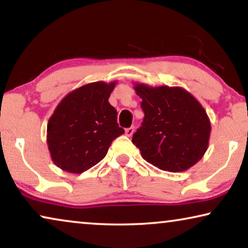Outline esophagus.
Listing matches in <instances>:
<instances>
[{"mask_svg":"<svg viewBox=\"0 0 248 248\" xmlns=\"http://www.w3.org/2000/svg\"><path fill=\"white\" fill-rule=\"evenodd\" d=\"M134 133V126H131V127H127L125 128V134L127 135V137H131L132 134Z\"/></svg>","mask_w":248,"mask_h":248,"instance_id":"34e87169","label":"esophagus"}]
</instances>
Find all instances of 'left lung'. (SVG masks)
I'll return each instance as SVG.
<instances>
[{"label":"left lung","instance_id":"8db88e82","mask_svg":"<svg viewBox=\"0 0 248 248\" xmlns=\"http://www.w3.org/2000/svg\"><path fill=\"white\" fill-rule=\"evenodd\" d=\"M144 118L132 142L161 170L184 171L205 154L211 124L202 105L181 87L137 83Z\"/></svg>","mask_w":248,"mask_h":248}]
</instances>
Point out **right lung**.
Here are the masks:
<instances>
[{
    "label": "right lung",
    "instance_id": "add662e5",
    "mask_svg": "<svg viewBox=\"0 0 248 248\" xmlns=\"http://www.w3.org/2000/svg\"><path fill=\"white\" fill-rule=\"evenodd\" d=\"M115 82L84 84L61 100L47 124V144L54 164L81 174L106 155L111 142L124 130L117 111L108 103Z\"/></svg>",
    "mask_w": 248,
    "mask_h": 248
}]
</instances>
